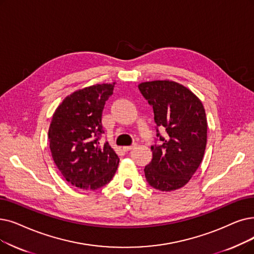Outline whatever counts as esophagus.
<instances>
[{
  "instance_id": "obj_1",
  "label": "esophagus",
  "mask_w": 254,
  "mask_h": 254,
  "mask_svg": "<svg viewBox=\"0 0 254 254\" xmlns=\"http://www.w3.org/2000/svg\"><path fill=\"white\" fill-rule=\"evenodd\" d=\"M136 146H137V144H133V145H130V146H125L123 149H124L125 151H129V150H131V149H134Z\"/></svg>"
}]
</instances>
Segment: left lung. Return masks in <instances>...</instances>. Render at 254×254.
Segmentation results:
<instances>
[{
  "label": "left lung",
  "mask_w": 254,
  "mask_h": 254,
  "mask_svg": "<svg viewBox=\"0 0 254 254\" xmlns=\"http://www.w3.org/2000/svg\"><path fill=\"white\" fill-rule=\"evenodd\" d=\"M138 88L152 106L161 141L151 146L146 181L163 192L178 190L191 180L203 159L207 133L203 105L188 88L173 81L144 82ZM159 128L167 131L166 137L160 136Z\"/></svg>",
  "instance_id": "1"
}]
</instances>
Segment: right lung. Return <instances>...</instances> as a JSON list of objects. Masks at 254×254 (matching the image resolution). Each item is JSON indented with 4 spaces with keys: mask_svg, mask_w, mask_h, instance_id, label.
<instances>
[{
    "mask_svg": "<svg viewBox=\"0 0 254 254\" xmlns=\"http://www.w3.org/2000/svg\"><path fill=\"white\" fill-rule=\"evenodd\" d=\"M113 84H96L66 96L55 111L49 128L53 160L64 179L83 190H97L113 179L119 158L100 144L102 114L113 94Z\"/></svg>",
    "mask_w": 254,
    "mask_h": 254,
    "instance_id": "obj_1",
    "label": "right lung"
}]
</instances>
